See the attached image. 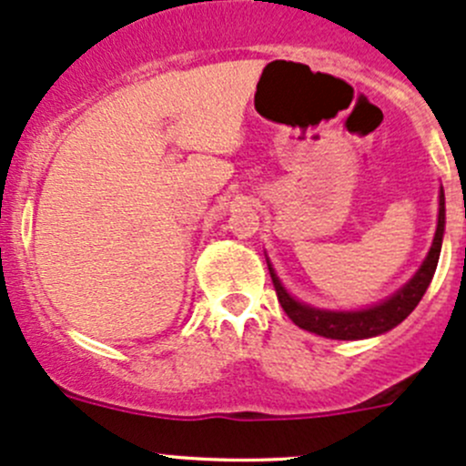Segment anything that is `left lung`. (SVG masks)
<instances>
[{
    "label": "left lung",
    "instance_id": "left-lung-1",
    "mask_svg": "<svg viewBox=\"0 0 466 466\" xmlns=\"http://www.w3.org/2000/svg\"><path fill=\"white\" fill-rule=\"evenodd\" d=\"M441 234H444V191H440V216H437L435 238L426 261L421 263L415 277L401 290H397L392 298L372 309H363V311H320V309H311L307 304L295 302L286 293L284 286L279 284L270 266H268V270H270L281 309L299 329H307V331L318 333V336L324 338H333V340H360V338H372L379 336V333L390 331V329L397 327L399 322H403L415 311V307L424 298L426 289H429L431 279L435 275L441 250Z\"/></svg>",
    "mask_w": 466,
    "mask_h": 466
}]
</instances>
